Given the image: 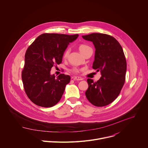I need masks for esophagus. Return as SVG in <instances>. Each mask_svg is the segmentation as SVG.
I'll return each mask as SVG.
<instances>
[{
  "instance_id": "esophagus-1",
  "label": "esophagus",
  "mask_w": 148,
  "mask_h": 148,
  "mask_svg": "<svg viewBox=\"0 0 148 148\" xmlns=\"http://www.w3.org/2000/svg\"><path fill=\"white\" fill-rule=\"evenodd\" d=\"M73 79L74 80H77V81H81V80H82V78L80 77H73Z\"/></svg>"
}]
</instances>
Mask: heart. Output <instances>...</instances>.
Returning <instances> with one entry per match:
<instances>
[{
  "label": "heart",
  "mask_w": 148,
  "mask_h": 148,
  "mask_svg": "<svg viewBox=\"0 0 148 148\" xmlns=\"http://www.w3.org/2000/svg\"><path fill=\"white\" fill-rule=\"evenodd\" d=\"M91 49L90 46H88V45H84V44H81L79 46H78V49L79 50V51L82 54H84V53H85L88 49ZM69 53H70V49L69 48H67L65 51H64V53H63V58H67L69 55ZM71 71L74 73H78V70L75 69V68H73Z\"/></svg>",
  "instance_id": "1"
}]
</instances>
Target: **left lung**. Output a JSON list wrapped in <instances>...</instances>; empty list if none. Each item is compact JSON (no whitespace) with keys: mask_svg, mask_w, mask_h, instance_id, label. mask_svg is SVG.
<instances>
[{"mask_svg":"<svg viewBox=\"0 0 148 148\" xmlns=\"http://www.w3.org/2000/svg\"><path fill=\"white\" fill-rule=\"evenodd\" d=\"M82 37L93 43L95 53L92 68L101 74L96 82L87 79L86 96L96 107L106 106L118 97L125 83L126 61L122 47L108 34L91 33Z\"/></svg>","mask_w":148,"mask_h":148,"instance_id":"left-lung-1","label":"left lung"}]
</instances>
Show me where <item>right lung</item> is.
I'll return each mask as SVG.
<instances>
[{
    "label": "right lung",
    "instance_id": "right-lung-1",
    "mask_svg": "<svg viewBox=\"0 0 148 148\" xmlns=\"http://www.w3.org/2000/svg\"><path fill=\"white\" fill-rule=\"evenodd\" d=\"M78 34L44 33L27 48L22 78L25 91L36 105L51 107L61 98L70 77L64 74L57 78L50 74L53 66L62 62L63 53Z\"/></svg>",
    "mask_w": 148,
    "mask_h": 148
}]
</instances>
